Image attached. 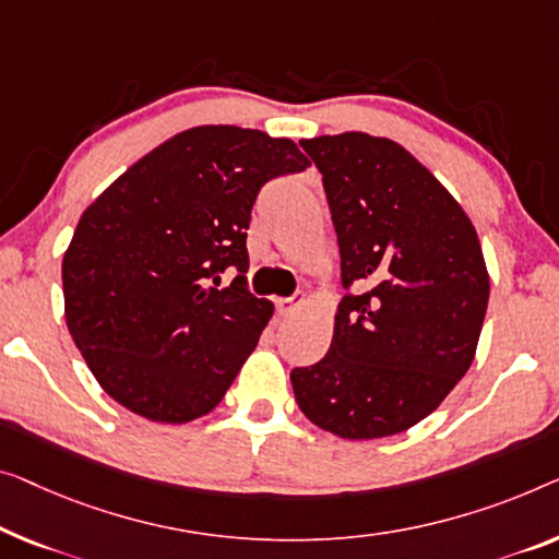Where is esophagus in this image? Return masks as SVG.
Masks as SVG:
<instances>
[{"label":"esophagus","instance_id":"esophagus-1","mask_svg":"<svg viewBox=\"0 0 559 559\" xmlns=\"http://www.w3.org/2000/svg\"><path fill=\"white\" fill-rule=\"evenodd\" d=\"M301 306H304V296H296V298H278V301H276V308H278L281 316H294Z\"/></svg>","mask_w":559,"mask_h":559}]
</instances>
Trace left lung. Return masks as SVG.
<instances>
[{
    "label": "left lung",
    "mask_w": 559,
    "mask_h": 559,
    "mask_svg": "<svg viewBox=\"0 0 559 559\" xmlns=\"http://www.w3.org/2000/svg\"><path fill=\"white\" fill-rule=\"evenodd\" d=\"M321 173L341 253L329 354L290 371L296 404L344 439L419 424L477 352L489 276L477 230L414 155L386 138L301 140Z\"/></svg>",
    "instance_id": "1"
}]
</instances>
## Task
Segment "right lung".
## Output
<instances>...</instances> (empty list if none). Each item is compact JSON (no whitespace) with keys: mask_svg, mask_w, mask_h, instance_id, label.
<instances>
[{"mask_svg":"<svg viewBox=\"0 0 559 559\" xmlns=\"http://www.w3.org/2000/svg\"><path fill=\"white\" fill-rule=\"evenodd\" d=\"M308 160L236 124L180 132L82 213L62 261L64 319L107 394L150 421L213 412L273 306L248 288L258 193ZM228 267L237 278L218 289Z\"/></svg>","mask_w":559,"mask_h":559,"instance_id":"add662e5","label":"right lung"}]
</instances>
